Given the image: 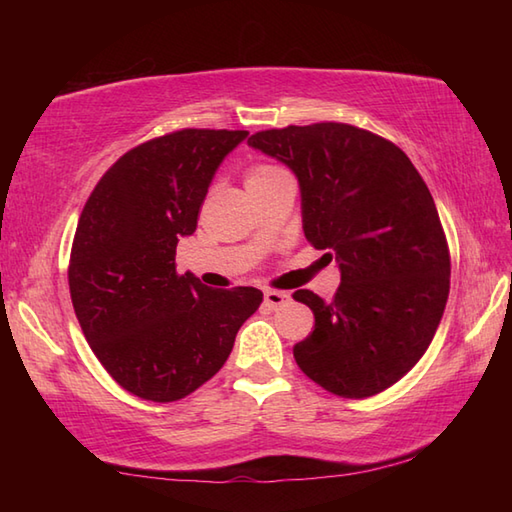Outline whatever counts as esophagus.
Masks as SVG:
<instances>
[{"label": "esophagus", "mask_w": 512, "mask_h": 512, "mask_svg": "<svg viewBox=\"0 0 512 512\" xmlns=\"http://www.w3.org/2000/svg\"><path fill=\"white\" fill-rule=\"evenodd\" d=\"M288 301H290L288 292H279V290H266L264 292V306L268 310H277V308H281Z\"/></svg>", "instance_id": "34e87169"}]
</instances>
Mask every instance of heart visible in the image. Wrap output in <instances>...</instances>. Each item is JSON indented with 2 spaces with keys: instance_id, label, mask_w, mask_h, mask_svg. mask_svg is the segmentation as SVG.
Here are the masks:
<instances>
[{
  "instance_id": "obj_1",
  "label": "heart",
  "mask_w": 512,
  "mask_h": 512,
  "mask_svg": "<svg viewBox=\"0 0 512 512\" xmlns=\"http://www.w3.org/2000/svg\"><path fill=\"white\" fill-rule=\"evenodd\" d=\"M279 176H284V171H281V169L268 167V165H259V167H253V169L246 173V187L253 189V187H257V184H264V182L275 180Z\"/></svg>"
}]
</instances>
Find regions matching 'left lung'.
<instances>
[{"instance_id":"8db88e82","label":"left lung","mask_w":512,"mask_h":512,"mask_svg":"<svg viewBox=\"0 0 512 512\" xmlns=\"http://www.w3.org/2000/svg\"><path fill=\"white\" fill-rule=\"evenodd\" d=\"M248 145L297 176L303 233L341 273L332 301L297 290L314 330L301 372L343 398L380 394L420 361L449 297L447 239L402 149L345 123L268 129Z\"/></svg>"}]
</instances>
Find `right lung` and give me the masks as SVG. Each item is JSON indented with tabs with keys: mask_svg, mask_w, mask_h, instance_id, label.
<instances>
[{
	"mask_svg": "<svg viewBox=\"0 0 512 512\" xmlns=\"http://www.w3.org/2000/svg\"><path fill=\"white\" fill-rule=\"evenodd\" d=\"M248 132L182 129L127 151L76 226L70 295L92 352L134 396L173 402L220 372L264 295L176 273L224 158Z\"/></svg>",
	"mask_w": 512,
	"mask_h": 512,
	"instance_id": "right-lung-1",
	"label": "right lung"
}]
</instances>
